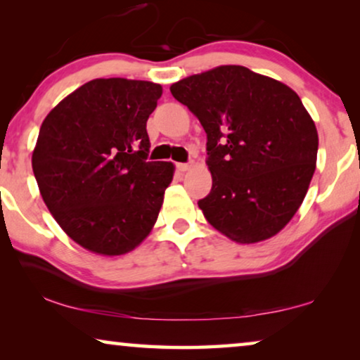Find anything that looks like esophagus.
Returning a JSON list of instances; mask_svg holds the SVG:
<instances>
[{
    "label": "esophagus",
    "instance_id": "obj_1",
    "mask_svg": "<svg viewBox=\"0 0 360 360\" xmlns=\"http://www.w3.org/2000/svg\"><path fill=\"white\" fill-rule=\"evenodd\" d=\"M190 164H176V170L179 172H186V170H190Z\"/></svg>",
    "mask_w": 360,
    "mask_h": 360
}]
</instances>
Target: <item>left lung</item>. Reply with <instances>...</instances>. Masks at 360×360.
<instances>
[{
    "instance_id": "1",
    "label": "left lung",
    "mask_w": 360,
    "mask_h": 360,
    "mask_svg": "<svg viewBox=\"0 0 360 360\" xmlns=\"http://www.w3.org/2000/svg\"><path fill=\"white\" fill-rule=\"evenodd\" d=\"M206 132L213 186L198 201L208 223L239 244L282 231L316 169L318 132L292 88L240 65L170 86Z\"/></svg>"
}]
</instances>
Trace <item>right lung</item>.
I'll return each instance as SVG.
<instances>
[{
  "mask_svg": "<svg viewBox=\"0 0 360 360\" xmlns=\"http://www.w3.org/2000/svg\"><path fill=\"white\" fill-rule=\"evenodd\" d=\"M162 86L96 78L44 120L32 170L60 228L95 254L121 255L139 245L159 216L174 179L170 162H147V120Z\"/></svg>",
  "mask_w": 360,
  "mask_h": 360,
  "instance_id": "add662e5",
  "label": "right lung"
}]
</instances>
